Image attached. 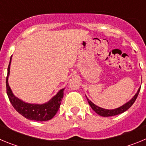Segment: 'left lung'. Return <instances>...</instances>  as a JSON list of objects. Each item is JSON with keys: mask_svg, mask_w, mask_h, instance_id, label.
<instances>
[{"mask_svg": "<svg viewBox=\"0 0 146 146\" xmlns=\"http://www.w3.org/2000/svg\"><path fill=\"white\" fill-rule=\"evenodd\" d=\"M140 90V88L138 89V91H137V94H135L133 97H132V99H130L128 102H126V104H124L123 105H122V106L119 107L118 108L113 109V110H108V109H104V108H99V107L96 106V104H94L92 102L90 101V100L88 99L87 96H86V98H87V100L88 102V104H90V106L91 107V108H92V109L94 110V111L96 112L98 115H101V116H103V117L113 116V115H116L121 114V113L126 111V110H128L129 108L130 107L134 104V102H135V100H136L137 97V96H138Z\"/></svg>", "mask_w": 146, "mask_h": 146, "instance_id": "obj_1", "label": "left lung"}]
</instances>
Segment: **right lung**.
Wrapping results in <instances>:
<instances>
[{
    "instance_id": "1",
    "label": "right lung",
    "mask_w": 146,
    "mask_h": 146,
    "mask_svg": "<svg viewBox=\"0 0 146 146\" xmlns=\"http://www.w3.org/2000/svg\"><path fill=\"white\" fill-rule=\"evenodd\" d=\"M11 57L10 58L9 64L8 66V73L6 77V93L9 99L10 102L11 103L12 106L18 113L21 114L23 116L28 118L29 120L37 121H49L55 116L57 113L62 99L64 96V88L61 89L57 94L54 96L50 101L44 104H30V103L25 102L22 101L21 99H18L17 97L13 94L11 88L9 87L8 78L10 72V64H11Z\"/></svg>"
}]
</instances>
